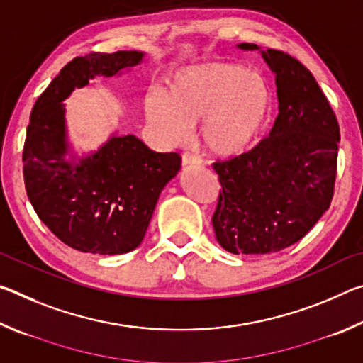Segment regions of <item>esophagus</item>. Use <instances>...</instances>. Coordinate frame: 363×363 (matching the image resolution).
<instances>
[{"label": "esophagus", "mask_w": 363, "mask_h": 363, "mask_svg": "<svg viewBox=\"0 0 363 363\" xmlns=\"http://www.w3.org/2000/svg\"><path fill=\"white\" fill-rule=\"evenodd\" d=\"M201 158L195 155L192 152H184L182 153V167H189V164H200Z\"/></svg>", "instance_id": "obj_1"}]
</instances>
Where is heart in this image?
Instances as JSON below:
<instances>
[{
	"instance_id": "heart-1",
	"label": "heart",
	"mask_w": 363,
	"mask_h": 363,
	"mask_svg": "<svg viewBox=\"0 0 363 363\" xmlns=\"http://www.w3.org/2000/svg\"><path fill=\"white\" fill-rule=\"evenodd\" d=\"M272 110L266 78L237 64H205L169 79L167 94L147 97L145 113L167 143L176 144L201 120V140L216 155L253 144Z\"/></svg>"
}]
</instances>
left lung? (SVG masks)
Here are the masks:
<instances>
[{
  "mask_svg": "<svg viewBox=\"0 0 363 363\" xmlns=\"http://www.w3.org/2000/svg\"><path fill=\"white\" fill-rule=\"evenodd\" d=\"M242 49H257L242 43ZM262 57L275 73L279 115L248 152L218 160L213 229L233 255H267L301 240L328 210L335 192L340 125L306 67L280 49Z\"/></svg>",
  "mask_w": 363,
  "mask_h": 363,
  "instance_id": "left-lung-1",
  "label": "left lung"
}]
</instances>
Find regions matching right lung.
Returning <instances> with one entry per match:
<instances>
[{
    "label": "right lung",
    "instance_id": "1",
    "mask_svg": "<svg viewBox=\"0 0 363 363\" xmlns=\"http://www.w3.org/2000/svg\"><path fill=\"white\" fill-rule=\"evenodd\" d=\"M143 52H89L67 64L35 102L23 144L30 203L60 242L83 253L121 255L139 247L163 187L181 168L179 153L150 150L133 134L79 163L65 160L64 99L96 75L138 65Z\"/></svg>",
    "mask_w": 363,
    "mask_h": 363
}]
</instances>
